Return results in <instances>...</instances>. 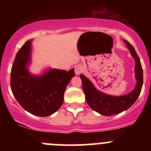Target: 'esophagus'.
Returning <instances> with one entry per match:
<instances>
[{
  "label": "esophagus",
  "mask_w": 151,
  "mask_h": 151,
  "mask_svg": "<svg viewBox=\"0 0 151 151\" xmlns=\"http://www.w3.org/2000/svg\"><path fill=\"white\" fill-rule=\"evenodd\" d=\"M74 71H75L76 74H79L81 73L82 71V67L81 66H76L74 68Z\"/></svg>",
  "instance_id": "34e87169"
}]
</instances>
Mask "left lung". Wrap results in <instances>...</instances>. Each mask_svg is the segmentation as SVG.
<instances>
[{"instance_id": "obj_1", "label": "left lung", "mask_w": 151, "mask_h": 151, "mask_svg": "<svg viewBox=\"0 0 151 151\" xmlns=\"http://www.w3.org/2000/svg\"><path fill=\"white\" fill-rule=\"evenodd\" d=\"M123 42L126 44L127 48L135 60L134 71L137 83L132 92L120 96L107 95L98 91L86 77L80 74L87 103L91 109L105 116L121 113L131 107L139 97L142 87L143 71L140 60L132 45L127 41L123 40Z\"/></svg>"}]
</instances>
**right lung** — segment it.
Listing matches in <instances>:
<instances>
[{
    "instance_id": "1",
    "label": "right lung",
    "mask_w": 151,
    "mask_h": 151,
    "mask_svg": "<svg viewBox=\"0 0 151 151\" xmlns=\"http://www.w3.org/2000/svg\"><path fill=\"white\" fill-rule=\"evenodd\" d=\"M31 41H27L16 55L11 71V88L15 99L24 109L34 115H51L61 106L67 85L74 76L68 71L52 68L41 76L28 71Z\"/></svg>"
}]
</instances>
